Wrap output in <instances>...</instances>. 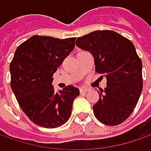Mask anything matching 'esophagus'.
<instances>
[{"instance_id":"esophagus-1","label":"esophagus","mask_w":151,"mask_h":151,"mask_svg":"<svg viewBox=\"0 0 151 151\" xmlns=\"http://www.w3.org/2000/svg\"><path fill=\"white\" fill-rule=\"evenodd\" d=\"M80 91H81V93H85V92L88 91L89 89H88V88H86V87H81V88H80Z\"/></svg>"}]
</instances>
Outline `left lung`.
I'll use <instances>...</instances> for the list:
<instances>
[{"label":"left lung","instance_id":"1","mask_svg":"<svg viewBox=\"0 0 151 151\" xmlns=\"http://www.w3.org/2000/svg\"><path fill=\"white\" fill-rule=\"evenodd\" d=\"M76 45L91 53L95 70L107 78V87L98 91L93 106L96 118L106 125L122 124L134 112L143 89L142 62L134 44L114 31L99 30L79 37Z\"/></svg>","mask_w":151,"mask_h":151}]
</instances>
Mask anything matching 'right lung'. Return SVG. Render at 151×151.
<instances>
[{
    "label": "right lung",
    "mask_w": 151,
    "mask_h": 151,
    "mask_svg": "<svg viewBox=\"0 0 151 151\" xmlns=\"http://www.w3.org/2000/svg\"><path fill=\"white\" fill-rule=\"evenodd\" d=\"M76 38L34 35L21 44L10 64L11 87L23 113L38 126L54 129L70 119L78 88L55 92L53 75L75 48Z\"/></svg>",
    "instance_id": "1"
}]
</instances>
